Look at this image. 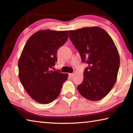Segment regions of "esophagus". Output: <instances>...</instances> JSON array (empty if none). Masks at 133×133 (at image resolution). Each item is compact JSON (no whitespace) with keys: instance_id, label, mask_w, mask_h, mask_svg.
<instances>
[{"instance_id":"1","label":"esophagus","mask_w":133,"mask_h":133,"mask_svg":"<svg viewBox=\"0 0 133 133\" xmlns=\"http://www.w3.org/2000/svg\"><path fill=\"white\" fill-rule=\"evenodd\" d=\"M69 76H70V77H73V76H74V73H69Z\"/></svg>"}]
</instances>
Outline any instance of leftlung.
Here are the masks:
<instances>
[{"label":"left lung","instance_id":"1","mask_svg":"<svg viewBox=\"0 0 133 133\" xmlns=\"http://www.w3.org/2000/svg\"><path fill=\"white\" fill-rule=\"evenodd\" d=\"M69 38L80 53L84 69L79 93L91 101L100 100L111 91L116 82L120 57L111 37L98 27L69 31Z\"/></svg>","mask_w":133,"mask_h":133}]
</instances>
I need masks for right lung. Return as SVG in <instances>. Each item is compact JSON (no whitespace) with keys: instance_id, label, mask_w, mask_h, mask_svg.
Returning <instances> with one entry per match:
<instances>
[{"instance_id":"1","label":"right lung","mask_w":133,"mask_h":133,"mask_svg":"<svg viewBox=\"0 0 133 133\" xmlns=\"http://www.w3.org/2000/svg\"><path fill=\"white\" fill-rule=\"evenodd\" d=\"M69 31H37L29 38L18 62L19 77L27 93L40 104L57 97L68 74L52 71L57 50L66 42Z\"/></svg>"}]
</instances>
